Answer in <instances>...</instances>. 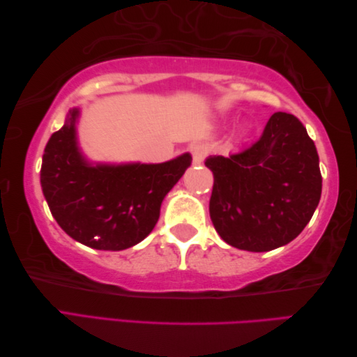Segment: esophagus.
Returning a JSON list of instances; mask_svg holds the SVG:
<instances>
[{
	"label": "esophagus",
	"instance_id": "34e87169",
	"mask_svg": "<svg viewBox=\"0 0 357 357\" xmlns=\"http://www.w3.org/2000/svg\"><path fill=\"white\" fill-rule=\"evenodd\" d=\"M190 153L193 158V164H201L204 158L207 156V147L204 144H195L190 147Z\"/></svg>",
	"mask_w": 357,
	"mask_h": 357
}]
</instances>
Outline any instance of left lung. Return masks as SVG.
<instances>
[{
    "label": "left lung",
    "mask_w": 357,
    "mask_h": 357,
    "mask_svg": "<svg viewBox=\"0 0 357 357\" xmlns=\"http://www.w3.org/2000/svg\"><path fill=\"white\" fill-rule=\"evenodd\" d=\"M210 218L227 244L270 252L305 229L319 204L322 176L313 139L290 113L273 115L252 146L210 156Z\"/></svg>",
    "instance_id": "obj_1"
}]
</instances>
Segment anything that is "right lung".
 Returning a JSON list of instances; mask_svg holds the SVG:
<instances>
[{"mask_svg":"<svg viewBox=\"0 0 357 357\" xmlns=\"http://www.w3.org/2000/svg\"><path fill=\"white\" fill-rule=\"evenodd\" d=\"M73 109L50 136L41 187L52 216L75 241L96 250H126L155 229L162 199L192 164L185 153L162 164H89L77 144Z\"/></svg>","mask_w":357,"mask_h":357,"instance_id":"1","label":"right lung"}]
</instances>
